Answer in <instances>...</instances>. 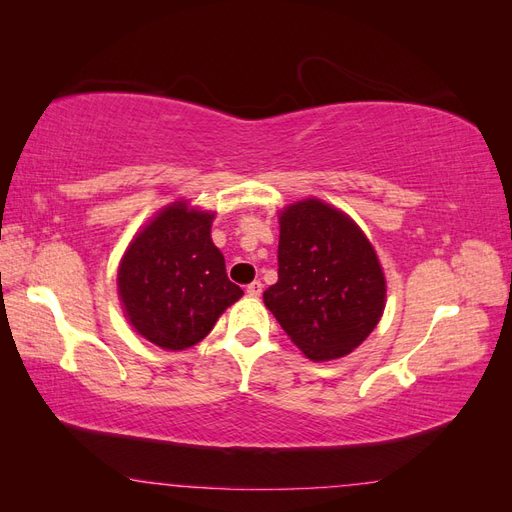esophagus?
<instances>
[{"label":"esophagus","instance_id":"obj_1","mask_svg":"<svg viewBox=\"0 0 512 512\" xmlns=\"http://www.w3.org/2000/svg\"><path fill=\"white\" fill-rule=\"evenodd\" d=\"M245 292H247V297H254V299H258L260 294H262V284H260V282H252V284H247Z\"/></svg>","mask_w":512,"mask_h":512}]
</instances>
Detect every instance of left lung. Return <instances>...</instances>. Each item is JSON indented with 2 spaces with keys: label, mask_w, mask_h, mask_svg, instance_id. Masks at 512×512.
I'll return each mask as SVG.
<instances>
[{
  "label": "left lung",
  "mask_w": 512,
  "mask_h": 512,
  "mask_svg": "<svg viewBox=\"0 0 512 512\" xmlns=\"http://www.w3.org/2000/svg\"><path fill=\"white\" fill-rule=\"evenodd\" d=\"M386 282L374 247L348 215L316 198L280 215L277 282L262 294L307 359H339L374 331Z\"/></svg>",
  "instance_id": "1"
}]
</instances>
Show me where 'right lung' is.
Masks as SVG:
<instances>
[{
  "label": "right lung",
  "instance_id": "right-lung-1",
  "mask_svg": "<svg viewBox=\"0 0 512 512\" xmlns=\"http://www.w3.org/2000/svg\"><path fill=\"white\" fill-rule=\"evenodd\" d=\"M213 215L166 207L130 243L119 265V297L132 327L166 350H185L213 329L243 290L226 275L211 241Z\"/></svg>",
  "mask_w": 512,
  "mask_h": 512
}]
</instances>
